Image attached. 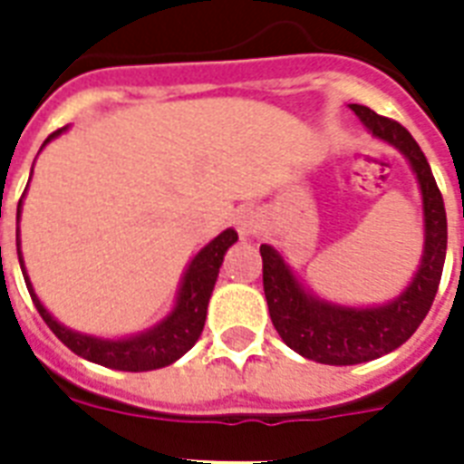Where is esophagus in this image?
Returning <instances> with one entry per match:
<instances>
[{
	"label": "esophagus",
	"instance_id": "esophagus-1",
	"mask_svg": "<svg viewBox=\"0 0 464 464\" xmlns=\"http://www.w3.org/2000/svg\"><path fill=\"white\" fill-rule=\"evenodd\" d=\"M236 226H238V231L243 238H250V236H257L262 228V218L260 214L255 209H240L238 214H236Z\"/></svg>",
	"mask_w": 464,
	"mask_h": 464
}]
</instances>
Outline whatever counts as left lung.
Instances as JSON below:
<instances>
[{"instance_id":"left-lung-1","label":"left lung","mask_w":464,"mask_h":464,"mask_svg":"<svg viewBox=\"0 0 464 464\" xmlns=\"http://www.w3.org/2000/svg\"><path fill=\"white\" fill-rule=\"evenodd\" d=\"M352 111L368 132L402 151L417 173L424 202V255L411 284L397 298L373 308H349L320 301L298 284L289 265L272 246H260L262 284L272 324L294 352L327 366H353L395 352L417 332L439 291L448 246L446 207L431 166L400 122L382 118L366 105Z\"/></svg>"}]
</instances>
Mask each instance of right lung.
I'll use <instances>...</instances> for the list:
<instances>
[{"instance_id":"1","label":"right lung","mask_w":464,"mask_h":464,"mask_svg":"<svg viewBox=\"0 0 464 464\" xmlns=\"http://www.w3.org/2000/svg\"><path fill=\"white\" fill-rule=\"evenodd\" d=\"M64 130L67 127H62V130L50 134L45 144L53 141L54 137H60ZM18 214H21V199H18ZM236 240H238V233L233 231V228H226L224 233H218L217 238L211 240L209 246H204L195 255V260L189 262L188 272L182 276L178 301H175V308L170 310V315L166 320H160L151 330L125 339L91 337V334H82V332L69 330L62 323H57L47 313L45 305L40 304V298L35 296V291H33L31 282H28L24 257H21V247H18V262H21V272H24L25 286H28L33 304H35L40 317L45 320V324L54 332V337L60 339L62 344L69 346L76 356L93 361V363H101L105 368L141 373V371H154V368L170 366L173 361H178L182 353H188L195 346V342L199 339V334L204 330L207 305H209L211 291H214V284H217L218 267L224 262L226 250Z\"/></svg>"}]
</instances>
